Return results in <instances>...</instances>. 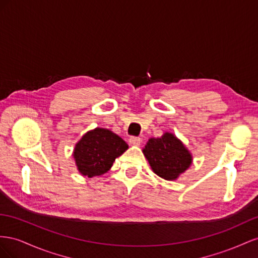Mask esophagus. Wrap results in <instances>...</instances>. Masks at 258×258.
Segmentation results:
<instances>
[{"label":"esophagus","instance_id":"obj_1","mask_svg":"<svg viewBox=\"0 0 258 258\" xmlns=\"http://www.w3.org/2000/svg\"><path fill=\"white\" fill-rule=\"evenodd\" d=\"M141 142H142V139L139 138V137H131L130 138V144L131 145H134V146H139L141 145Z\"/></svg>","mask_w":258,"mask_h":258}]
</instances>
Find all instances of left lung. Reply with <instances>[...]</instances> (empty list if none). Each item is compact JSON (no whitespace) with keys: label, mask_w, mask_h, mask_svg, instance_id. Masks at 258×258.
<instances>
[{"label":"left lung","mask_w":258,"mask_h":258,"mask_svg":"<svg viewBox=\"0 0 258 258\" xmlns=\"http://www.w3.org/2000/svg\"><path fill=\"white\" fill-rule=\"evenodd\" d=\"M152 171L166 180L177 179L192 163V156L179 139L171 133L150 138L143 150Z\"/></svg>","instance_id":"obj_1"}]
</instances>
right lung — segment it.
I'll list each match as a JSON object with an SVG mask.
<instances>
[{
	"label": "right lung",
	"mask_w": 258,
	"mask_h": 258,
	"mask_svg": "<svg viewBox=\"0 0 258 258\" xmlns=\"http://www.w3.org/2000/svg\"><path fill=\"white\" fill-rule=\"evenodd\" d=\"M127 148L128 145L113 132L96 127L78 142L73 157L79 172L91 178L108 172L115 159Z\"/></svg>",
	"instance_id": "1"
}]
</instances>
